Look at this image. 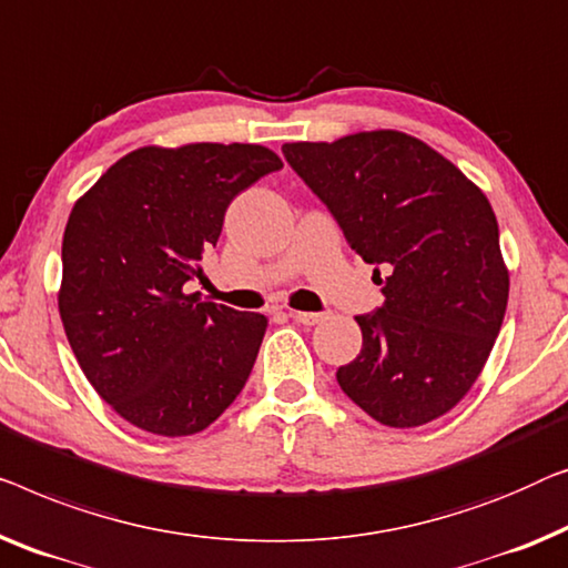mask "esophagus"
I'll return each instance as SVG.
<instances>
[{
    "mask_svg": "<svg viewBox=\"0 0 568 568\" xmlns=\"http://www.w3.org/2000/svg\"><path fill=\"white\" fill-rule=\"evenodd\" d=\"M290 317H294L302 325H317L320 320H323L320 312H300V310H290Z\"/></svg>",
    "mask_w": 568,
    "mask_h": 568,
    "instance_id": "esophagus-1",
    "label": "esophagus"
}]
</instances>
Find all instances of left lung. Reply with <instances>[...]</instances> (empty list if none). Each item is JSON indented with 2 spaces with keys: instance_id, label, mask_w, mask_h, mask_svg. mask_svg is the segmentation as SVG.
Segmentation results:
<instances>
[{
  "instance_id": "obj_1",
  "label": "left lung",
  "mask_w": 568,
  "mask_h": 568,
  "mask_svg": "<svg viewBox=\"0 0 568 568\" xmlns=\"http://www.w3.org/2000/svg\"><path fill=\"white\" fill-rule=\"evenodd\" d=\"M282 153L382 284V307L356 317L364 345L335 374L341 389L389 427L446 415L479 379L507 310L489 200L397 130L284 143ZM379 267L390 276L382 280Z\"/></svg>"
}]
</instances>
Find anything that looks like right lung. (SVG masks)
Here are the masks:
<instances>
[{"instance_id": "obj_1", "label": "right lung", "mask_w": 568, "mask_h": 568, "mask_svg": "<svg viewBox=\"0 0 568 568\" xmlns=\"http://www.w3.org/2000/svg\"><path fill=\"white\" fill-rule=\"evenodd\" d=\"M284 163L253 143L145 145L73 204L59 312L97 394L130 425L182 438L248 382L266 317L186 294L227 204Z\"/></svg>"}]
</instances>
